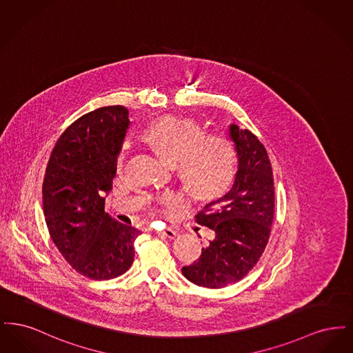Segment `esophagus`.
I'll use <instances>...</instances> for the list:
<instances>
[{"instance_id":"esophagus-1","label":"esophagus","mask_w":353,"mask_h":353,"mask_svg":"<svg viewBox=\"0 0 353 353\" xmlns=\"http://www.w3.org/2000/svg\"><path fill=\"white\" fill-rule=\"evenodd\" d=\"M157 234L161 235V236H167L169 239H174L177 233H176V230H173V229H170V228H165V229L157 232Z\"/></svg>"}]
</instances>
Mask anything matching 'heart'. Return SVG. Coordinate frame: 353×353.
Returning a JSON list of instances; mask_svg holds the SVG:
<instances>
[{"instance_id":"1","label":"heart","mask_w":353,"mask_h":353,"mask_svg":"<svg viewBox=\"0 0 353 353\" xmlns=\"http://www.w3.org/2000/svg\"><path fill=\"white\" fill-rule=\"evenodd\" d=\"M144 139L161 157L174 164L192 194L201 199L222 193L234 177L235 152L233 144L223 136L205 134L201 127L190 119L165 117L153 121L144 131ZM127 151L117 157V167H124ZM180 202V196L167 192L159 203L170 209Z\"/></svg>"}]
</instances>
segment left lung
Instances as JSON below:
<instances>
[{
    "label": "left lung",
    "instance_id": "8db88e82",
    "mask_svg": "<svg viewBox=\"0 0 353 353\" xmlns=\"http://www.w3.org/2000/svg\"><path fill=\"white\" fill-rule=\"evenodd\" d=\"M229 137L238 159L234 184L196 216L216 236L197 261L181 270L188 281L206 288L238 282L256 265L274 219V179L266 148L236 124L229 125Z\"/></svg>",
    "mask_w": 353,
    "mask_h": 353
}]
</instances>
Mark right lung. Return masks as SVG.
Returning a JSON list of instances; mask_svg holds the SVG:
<instances>
[{
    "instance_id": "1",
    "label": "right lung",
    "mask_w": 353,
    "mask_h": 353,
    "mask_svg": "<svg viewBox=\"0 0 353 353\" xmlns=\"http://www.w3.org/2000/svg\"><path fill=\"white\" fill-rule=\"evenodd\" d=\"M128 125L123 105L101 107L75 120L58 139L43 179L51 239L72 269L94 281L130 269L140 234L104 212Z\"/></svg>"
}]
</instances>
